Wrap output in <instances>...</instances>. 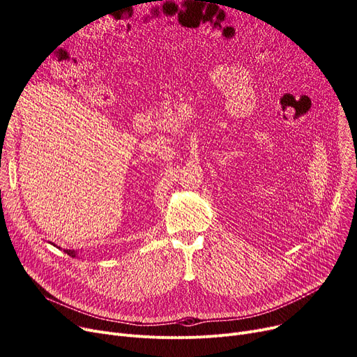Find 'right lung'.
Here are the masks:
<instances>
[{
  "label": "right lung",
  "instance_id": "obj_1",
  "mask_svg": "<svg viewBox=\"0 0 357 357\" xmlns=\"http://www.w3.org/2000/svg\"><path fill=\"white\" fill-rule=\"evenodd\" d=\"M66 255H69V256H72V257H78V255H77V252H75V250H63Z\"/></svg>",
  "mask_w": 357,
  "mask_h": 357
}]
</instances>
